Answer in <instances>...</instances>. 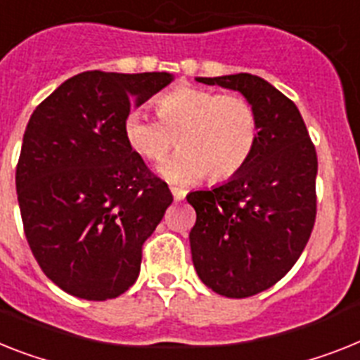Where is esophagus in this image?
<instances>
[{"label": "esophagus", "instance_id": "1", "mask_svg": "<svg viewBox=\"0 0 360 360\" xmlns=\"http://www.w3.org/2000/svg\"><path fill=\"white\" fill-rule=\"evenodd\" d=\"M171 193H173L174 200H184V198H186V191H184V189H178V187H171Z\"/></svg>", "mask_w": 360, "mask_h": 360}]
</instances>
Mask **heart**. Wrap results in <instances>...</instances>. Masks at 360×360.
<instances>
[{
  "mask_svg": "<svg viewBox=\"0 0 360 360\" xmlns=\"http://www.w3.org/2000/svg\"><path fill=\"white\" fill-rule=\"evenodd\" d=\"M158 117L132 108L124 117L127 145L147 162L158 163L178 143L182 150L162 165L171 182L186 184L207 174L222 182L250 162L259 139V117L240 95L176 86L156 101Z\"/></svg>",
  "mask_w": 360,
  "mask_h": 360,
  "instance_id": "obj_1",
  "label": "heart"
}]
</instances>
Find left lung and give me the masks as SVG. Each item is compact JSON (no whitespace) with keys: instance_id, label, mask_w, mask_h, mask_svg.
Listing matches in <instances>:
<instances>
[{"instance_id":"left-lung-1","label":"left lung","mask_w":360,"mask_h":360,"mask_svg":"<svg viewBox=\"0 0 360 360\" xmlns=\"http://www.w3.org/2000/svg\"><path fill=\"white\" fill-rule=\"evenodd\" d=\"M240 91L259 117V139L239 174L210 191H193L189 231L202 283L228 298L266 290L294 266L316 219V150L300 110L274 86L250 73L197 77Z\"/></svg>"}]
</instances>
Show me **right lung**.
Segmentation results:
<instances>
[{
  "instance_id": "obj_1",
  "label": "right lung",
  "mask_w": 360,
  "mask_h": 360,
  "mask_svg": "<svg viewBox=\"0 0 360 360\" xmlns=\"http://www.w3.org/2000/svg\"><path fill=\"white\" fill-rule=\"evenodd\" d=\"M171 73L84 71L32 112L16 167L23 231L44 274L82 300L117 298L173 195L127 145L123 123Z\"/></svg>"
}]
</instances>
